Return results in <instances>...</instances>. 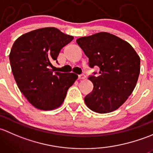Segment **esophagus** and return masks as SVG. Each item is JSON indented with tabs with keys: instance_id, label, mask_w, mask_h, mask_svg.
I'll list each match as a JSON object with an SVG mask.
<instances>
[{
	"instance_id": "1",
	"label": "esophagus",
	"mask_w": 153,
	"mask_h": 153,
	"mask_svg": "<svg viewBox=\"0 0 153 153\" xmlns=\"http://www.w3.org/2000/svg\"><path fill=\"white\" fill-rule=\"evenodd\" d=\"M86 76L85 74H80V75H78V79H85Z\"/></svg>"
}]
</instances>
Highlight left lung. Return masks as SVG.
Here are the masks:
<instances>
[{
    "instance_id": "left-lung-1",
    "label": "left lung",
    "mask_w": 153,
    "mask_h": 153,
    "mask_svg": "<svg viewBox=\"0 0 153 153\" xmlns=\"http://www.w3.org/2000/svg\"><path fill=\"white\" fill-rule=\"evenodd\" d=\"M89 59V67L100 68V74L89 76L92 92L85 97L91 111L111 113L125 102L136 85L140 74V57L130 44L108 32L77 39ZM97 72H94L96 74Z\"/></svg>"
}]
</instances>
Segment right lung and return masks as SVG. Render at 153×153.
Listing matches in <instances>:
<instances>
[{"instance_id": "add662e5", "label": "right lung", "mask_w": 153, "mask_h": 153, "mask_svg": "<svg viewBox=\"0 0 153 153\" xmlns=\"http://www.w3.org/2000/svg\"><path fill=\"white\" fill-rule=\"evenodd\" d=\"M74 37L54 27L42 28L18 37L9 54L12 71L19 89L30 103L44 111L60 106L78 76L50 69L60 50Z\"/></svg>"}]
</instances>
